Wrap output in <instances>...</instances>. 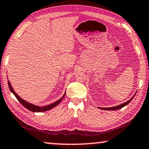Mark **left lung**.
Instances as JSON below:
<instances>
[{
    "instance_id": "8db88e82",
    "label": "left lung",
    "mask_w": 149,
    "mask_h": 149,
    "mask_svg": "<svg viewBox=\"0 0 149 149\" xmlns=\"http://www.w3.org/2000/svg\"><path fill=\"white\" fill-rule=\"evenodd\" d=\"M136 93H134V95L133 96V97L130 99L129 100H128L127 101H126V102H125L123 103H122V104L119 105H117V106H114V107H99L100 109H101L103 110H107V111H114V110H118V109H120L123 108V107H125V106H126L127 105H128L129 103L131 102V101H132V100H133V97H134V95H135Z\"/></svg>"
}]
</instances>
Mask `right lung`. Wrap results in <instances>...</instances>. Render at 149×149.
I'll use <instances>...</instances> for the list:
<instances>
[{
    "label": "right lung",
    "instance_id": "1",
    "mask_svg": "<svg viewBox=\"0 0 149 149\" xmlns=\"http://www.w3.org/2000/svg\"><path fill=\"white\" fill-rule=\"evenodd\" d=\"M8 87H9V89H10V91L13 93L15 96L16 97V99L19 101V102L22 104L24 107H26L27 109L30 110V111H32V112H44V111H48L49 109H52L54 107H55L56 106H57L59 103H60L61 101H62L63 98L64 97V96L65 95V91L64 94H63V96L61 97L60 100L56 101V102H54L53 103H52V104H49L48 105H46V106H44V107H40V106H38L34 104H32V103H30L29 102H28V101L24 100L23 99H22L20 97L19 95H18L16 93V92L14 90L13 87L11 86V84L10 82L8 81Z\"/></svg>",
    "mask_w": 149,
    "mask_h": 149
}]
</instances>
